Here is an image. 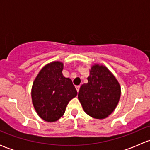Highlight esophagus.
Masks as SVG:
<instances>
[{"label":"esophagus","instance_id":"34e87169","mask_svg":"<svg viewBox=\"0 0 150 150\" xmlns=\"http://www.w3.org/2000/svg\"><path fill=\"white\" fill-rule=\"evenodd\" d=\"M80 87H81V86H75V88H76V90H77V91H79V90H80Z\"/></svg>","mask_w":150,"mask_h":150}]
</instances>
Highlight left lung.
I'll return each mask as SVG.
<instances>
[{
	"label": "left lung",
	"mask_w": 150,
	"mask_h": 150,
	"mask_svg": "<svg viewBox=\"0 0 150 150\" xmlns=\"http://www.w3.org/2000/svg\"><path fill=\"white\" fill-rule=\"evenodd\" d=\"M87 83L78 92V99L86 114L96 119H104L117 107L121 94L118 81L107 67L91 66Z\"/></svg>",
	"instance_id": "obj_1"
}]
</instances>
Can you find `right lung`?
Masks as SVG:
<instances>
[{"label": "right lung", "instance_id": "1", "mask_svg": "<svg viewBox=\"0 0 150 150\" xmlns=\"http://www.w3.org/2000/svg\"><path fill=\"white\" fill-rule=\"evenodd\" d=\"M64 64L54 61L43 67L32 86L33 104L39 117L46 122H55L65 112L69 101L77 96L71 79L62 74Z\"/></svg>", "mask_w": 150, "mask_h": 150}]
</instances>
